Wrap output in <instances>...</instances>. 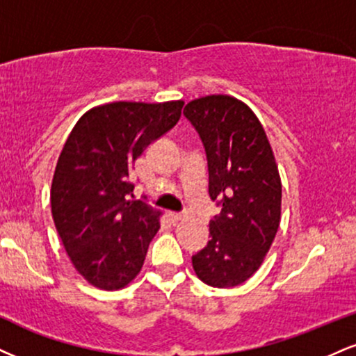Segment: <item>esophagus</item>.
Wrapping results in <instances>:
<instances>
[{"instance_id": "esophagus-1", "label": "esophagus", "mask_w": 356, "mask_h": 356, "mask_svg": "<svg viewBox=\"0 0 356 356\" xmlns=\"http://www.w3.org/2000/svg\"><path fill=\"white\" fill-rule=\"evenodd\" d=\"M184 217H186V216H184V213H179V212H170V213H169V219L172 220V222H179V220H182Z\"/></svg>"}]
</instances>
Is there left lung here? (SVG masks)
Listing matches in <instances>:
<instances>
[{
  "instance_id": "8db88e82",
  "label": "left lung",
  "mask_w": 356,
  "mask_h": 356,
  "mask_svg": "<svg viewBox=\"0 0 356 356\" xmlns=\"http://www.w3.org/2000/svg\"><path fill=\"white\" fill-rule=\"evenodd\" d=\"M202 140L209 195L222 211L209 224L211 241L192 255L204 284L230 289L259 270L280 225L282 182L270 143L254 111L225 94L184 108Z\"/></svg>"
}]
</instances>
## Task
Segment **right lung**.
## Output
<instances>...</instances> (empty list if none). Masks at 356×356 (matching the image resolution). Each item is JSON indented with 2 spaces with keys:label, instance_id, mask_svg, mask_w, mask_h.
Wrapping results in <instances>:
<instances>
[{
  "label": "right lung",
  "instance_id": "right-lung-1",
  "mask_svg": "<svg viewBox=\"0 0 356 356\" xmlns=\"http://www.w3.org/2000/svg\"><path fill=\"white\" fill-rule=\"evenodd\" d=\"M184 101L109 102L81 115L56 164L51 212L72 265L89 284L119 290L143 268L161 212L132 200L144 149L181 119Z\"/></svg>",
  "mask_w": 356,
  "mask_h": 356
}]
</instances>
